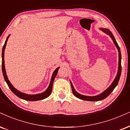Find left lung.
<instances>
[{"label": "left lung", "mask_w": 130, "mask_h": 130, "mask_svg": "<svg viewBox=\"0 0 130 130\" xmlns=\"http://www.w3.org/2000/svg\"><path fill=\"white\" fill-rule=\"evenodd\" d=\"M101 30L103 32H104L105 33L107 34L108 35H109L110 36V37L111 38V39L113 40V42H114L115 44L116 45V47L118 48V52H119V67H118V74L116 75V77L115 78V79L113 81V83H112L111 86H110L106 90L104 91V92H102V93H101L99 95L95 96H84V95H82V94L78 93V92H76L75 91V90L73 88V86L72 83L70 82V84H71V87H72V92L74 95L78 98L82 99V100H84V101H101L102 100V99L106 98L108 96L109 94L113 92V90L115 89V88L116 87V86L118 85V83H119V79H120V76H121V71H122V66H121V49H120V47L118 44L117 43L116 40L113 36V34L111 33V32L110 31L109 29H101Z\"/></svg>", "instance_id": "left-lung-1"}]
</instances>
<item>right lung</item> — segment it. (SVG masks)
Returning <instances> with one entry per match:
<instances>
[{
  "label": "right lung",
  "mask_w": 130,
  "mask_h": 130,
  "mask_svg": "<svg viewBox=\"0 0 130 130\" xmlns=\"http://www.w3.org/2000/svg\"><path fill=\"white\" fill-rule=\"evenodd\" d=\"M9 36L7 38H6L5 42V44L4 46H3V49H2V73H3V75H4V79L5 80L6 83H7L9 89H11V90L12 91V92L14 93V94H15L17 96H18L19 98H20L21 99H25V100L26 101H38V100H41V99H43L44 98H46L50 95L51 92H52V85H53V83H54V79H55L56 75L57 74L58 70L59 69V68H57L55 69V71L53 73L52 78H51L50 84H49V87H48L47 89L44 92L41 93L40 94H25L23 93H22L19 91L17 90V89H15L13 86H12V84H11L9 81L8 79L7 76L6 75V71H5V64H4V51H5V49L6 45V42H7Z\"/></svg>",
  "instance_id": "add662e5"
}]
</instances>
